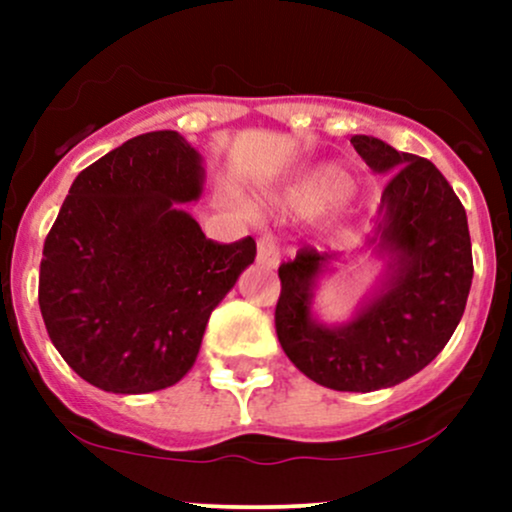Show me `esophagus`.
Here are the masks:
<instances>
[{"label":"esophagus","mask_w":512,"mask_h":512,"mask_svg":"<svg viewBox=\"0 0 512 512\" xmlns=\"http://www.w3.org/2000/svg\"><path fill=\"white\" fill-rule=\"evenodd\" d=\"M257 264L264 269L279 267V248H276L272 236H262L257 240Z\"/></svg>","instance_id":"1"}]
</instances>
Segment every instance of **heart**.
<instances>
[{
	"label": "heart",
	"instance_id": "obj_1",
	"mask_svg": "<svg viewBox=\"0 0 512 512\" xmlns=\"http://www.w3.org/2000/svg\"><path fill=\"white\" fill-rule=\"evenodd\" d=\"M356 192V182L349 173L330 163H320L286 180V185L272 195V202L284 209H305L325 202L332 214H342L356 202Z\"/></svg>",
	"mask_w": 512,
	"mask_h": 512
}]
</instances>
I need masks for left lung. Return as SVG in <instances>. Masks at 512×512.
<instances>
[{
	"label": "left lung",
	"instance_id": "1",
	"mask_svg": "<svg viewBox=\"0 0 512 512\" xmlns=\"http://www.w3.org/2000/svg\"><path fill=\"white\" fill-rule=\"evenodd\" d=\"M351 144L373 173L390 175L375 231L358 250L385 272L349 320L327 325L313 310L317 284L356 255L301 248L279 267L274 322L284 354L317 385L373 392L404 383L450 342L472 286V240L462 202L431 161L366 134Z\"/></svg>",
	"mask_w": 512,
	"mask_h": 512
}]
</instances>
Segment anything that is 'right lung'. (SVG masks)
<instances>
[{
    "instance_id": "1",
    "label": "right lung",
    "mask_w": 512,
    "mask_h": 512,
    "mask_svg": "<svg viewBox=\"0 0 512 512\" xmlns=\"http://www.w3.org/2000/svg\"><path fill=\"white\" fill-rule=\"evenodd\" d=\"M204 158L173 129L139 134L76 175L45 238L38 303L64 361L98 390H166L195 366L211 310L255 262L250 236L209 240L182 204Z\"/></svg>"
}]
</instances>
